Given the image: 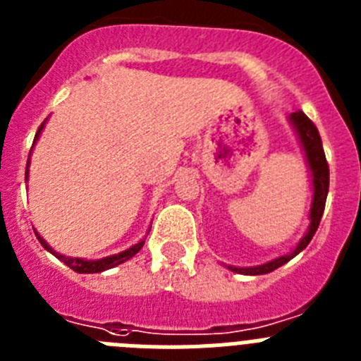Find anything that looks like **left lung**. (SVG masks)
I'll list each match as a JSON object with an SVG mask.
<instances>
[{
    "mask_svg": "<svg viewBox=\"0 0 361 361\" xmlns=\"http://www.w3.org/2000/svg\"><path fill=\"white\" fill-rule=\"evenodd\" d=\"M291 123L296 128V132H298L300 141H302L305 155H307L309 168H311L312 171V190H314V197H312L311 215H309L311 216L309 231L305 233V237L300 240L298 245H296V250L291 251L289 255H283V257L276 258L273 262L262 264V266L257 267L228 266L229 269L235 271V273H242V275H264V273H271V271L279 269L280 266L289 262L293 257H296L300 251L307 247V244L311 242V238L314 237V233H317L318 226H320L322 215H324L325 209V200H327V191H329V164H327V159H325L320 133H318V128L314 126V123L305 116L304 111H295V114H291Z\"/></svg>",
    "mask_w": 361,
    "mask_h": 361,
    "instance_id": "1",
    "label": "left lung"
}]
</instances>
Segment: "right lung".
<instances>
[{
    "instance_id": "add662e5",
    "label": "right lung",
    "mask_w": 361,
    "mask_h": 361,
    "mask_svg": "<svg viewBox=\"0 0 361 361\" xmlns=\"http://www.w3.org/2000/svg\"><path fill=\"white\" fill-rule=\"evenodd\" d=\"M43 124H41L39 130H37L36 139H37V137H39L41 130H43ZM36 139H34V141H36ZM36 235H37V233H36ZM37 240L41 242V245H43L44 250L50 251V253H52L54 257L59 258V260H63V262H65L66 266L70 267V269L75 271V273H101V271H104V269H111V267H116V266H119V264L126 262L128 258H132L133 255L139 253L142 245H145V240H141V242H139V244L132 245L130 250L123 251V253H119V255H111V257L101 258V260H82V258H70V257H65V255L56 253V251H54L52 247H50V245L47 244V242L43 240V238L39 237V235H37Z\"/></svg>"
}]
</instances>
